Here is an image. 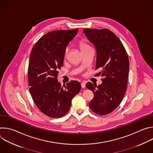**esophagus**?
I'll list each match as a JSON object with an SVG mask.
<instances>
[{
	"mask_svg": "<svg viewBox=\"0 0 153 153\" xmlns=\"http://www.w3.org/2000/svg\"><path fill=\"white\" fill-rule=\"evenodd\" d=\"M85 84H86V83H85V82H82V83H81V87H82V88H85Z\"/></svg>",
	"mask_w": 153,
	"mask_h": 153,
	"instance_id": "34e87169",
	"label": "esophagus"
}]
</instances>
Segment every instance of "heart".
I'll return each mask as SVG.
<instances>
[{"label": "heart", "instance_id": "obj_1", "mask_svg": "<svg viewBox=\"0 0 153 153\" xmlns=\"http://www.w3.org/2000/svg\"><path fill=\"white\" fill-rule=\"evenodd\" d=\"M78 45H79V48H80L81 51H84V50H85L86 49L91 48L90 46L88 44H87V43H86V42L85 40H80L79 42ZM67 54V50L65 51V56H66Z\"/></svg>", "mask_w": 153, "mask_h": 153}]
</instances>
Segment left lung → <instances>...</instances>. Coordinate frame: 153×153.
<instances>
[{
	"mask_svg": "<svg viewBox=\"0 0 153 153\" xmlns=\"http://www.w3.org/2000/svg\"><path fill=\"white\" fill-rule=\"evenodd\" d=\"M83 32L96 48V68L102 70L99 73L103 77L98 86L91 82L86 84L94 93L89 106L94 113L106 115L120 105L126 92L128 57L120 39L110 30L85 28Z\"/></svg>",
	"mask_w": 153,
	"mask_h": 153,
	"instance_id": "obj_1",
	"label": "left lung"
}]
</instances>
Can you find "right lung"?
Here are the masks:
<instances>
[{
    "label": "right lung",
    "instance_id": "right-lung-1",
    "mask_svg": "<svg viewBox=\"0 0 153 153\" xmlns=\"http://www.w3.org/2000/svg\"><path fill=\"white\" fill-rule=\"evenodd\" d=\"M77 31L78 29L50 32L36 42L30 53L28 70L30 94L40 111L52 118L66 114L73 98L81 89L77 80L63 87L57 80L66 48Z\"/></svg>",
    "mask_w": 153,
    "mask_h": 153
}]
</instances>
